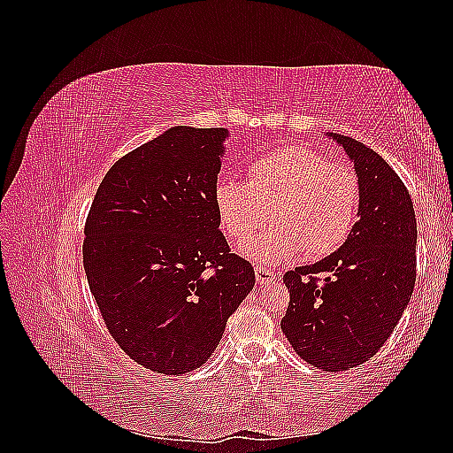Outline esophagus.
<instances>
[{"instance_id": "esophagus-1", "label": "esophagus", "mask_w": 453, "mask_h": 453, "mask_svg": "<svg viewBox=\"0 0 453 453\" xmlns=\"http://www.w3.org/2000/svg\"><path fill=\"white\" fill-rule=\"evenodd\" d=\"M255 278H257V283H272V281H276L278 280V273L276 272H270L268 268H260V266H257L255 268Z\"/></svg>"}]
</instances>
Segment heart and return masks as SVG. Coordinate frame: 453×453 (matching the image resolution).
<instances>
[{
	"mask_svg": "<svg viewBox=\"0 0 453 453\" xmlns=\"http://www.w3.org/2000/svg\"><path fill=\"white\" fill-rule=\"evenodd\" d=\"M225 236L248 243L266 221L273 225L251 245L263 263L304 251L310 258L334 253L349 236L361 205L359 175L348 164L304 145H287L251 160L243 177L221 173L213 187Z\"/></svg>",
	"mask_w": 453,
	"mask_h": 453,
	"instance_id": "1",
	"label": "heart"
}]
</instances>
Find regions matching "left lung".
Returning a JSON list of instances; mask_svg holds the SVG:
<instances>
[{
	"label": "left lung",
	"instance_id": "1",
	"mask_svg": "<svg viewBox=\"0 0 453 453\" xmlns=\"http://www.w3.org/2000/svg\"><path fill=\"white\" fill-rule=\"evenodd\" d=\"M355 164L359 221L338 251L285 272L281 328L311 366L344 372L374 357L399 323L416 283L418 226L403 180L376 150L331 134Z\"/></svg>",
	"mask_w": 453,
	"mask_h": 453
}]
</instances>
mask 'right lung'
Listing matches in <instances>:
<instances>
[{"label": "right lung", "instance_id": "1", "mask_svg": "<svg viewBox=\"0 0 453 453\" xmlns=\"http://www.w3.org/2000/svg\"><path fill=\"white\" fill-rule=\"evenodd\" d=\"M225 128L173 127L119 158L85 223L83 265L109 334L138 365H203L255 285L219 230Z\"/></svg>", "mask_w": 453, "mask_h": 453}]
</instances>
